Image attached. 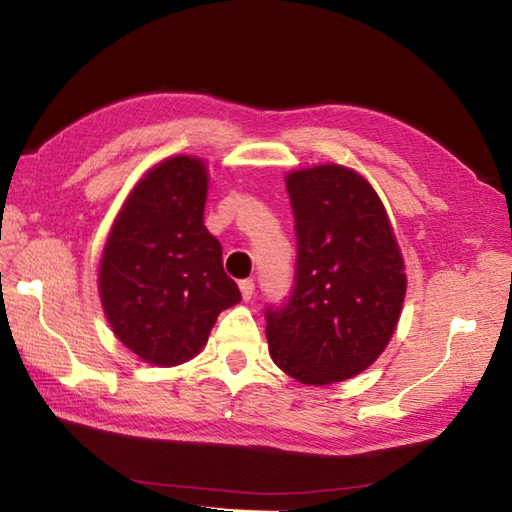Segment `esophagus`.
<instances>
[{
	"label": "esophagus",
	"mask_w": 512,
	"mask_h": 512,
	"mask_svg": "<svg viewBox=\"0 0 512 512\" xmlns=\"http://www.w3.org/2000/svg\"><path fill=\"white\" fill-rule=\"evenodd\" d=\"M239 290H242V299H244V301L253 299V295H255L253 279H242V281H239Z\"/></svg>",
	"instance_id": "obj_1"
}]
</instances>
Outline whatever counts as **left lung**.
Wrapping results in <instances>:
<instances>
[{"label":"left lung","mask_w":512,"mask_h":512,"mask_svg":"<svg viewBox=\"0 0 512 512\" xmlns=\"http://www.w3.org/2000/svg\"><path fill=\"white\" fill-rule=\"evenodd\" d=\"M297 233L295 286L266 308L268 352L303 385L361 374L383 354L400 319L407 277L385 206L341 165L286 178Z\"/></svg>","instance_id":"obj_1"}]
</instances>
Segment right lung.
Here are the masks:
<instances>
[{"label":"right lung","instance_id":"1","mask_svg":"<svg viewBox=\"0 0 512 512\" xmlns=\"http://www.w3.org/2000/svg\"><path fill=\"white\" fill-rule=\"evenodd\" d=\"M209 173L193 156L149 169L107 237L99 292L116 339L143 361L171 367L209 341L217 314L242 301L206 231Z\"/></svg>","mask_w":512,"mask_h":512}]
</instances>
